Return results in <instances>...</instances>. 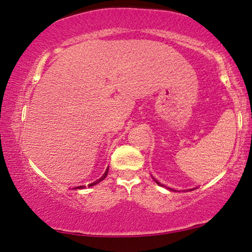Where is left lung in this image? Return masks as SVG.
I'll return each instance as SVG.
<instances>
[{"label": "left lung", "instance_id": "1", "mask_svg": "<svg viewBox=\"0 0 252 252\" xmlns=\"http://www.w3.org/2000/svg\"><path fill=\"white\" fill-rule=\"evenodd\" d=\"M153 179H154V178H153ZM154 181H156V183H157L158 186H163V185H161L160 183H158V180H156V179H154ZM190 190H191V189H190Z\"/></svg>", "mask_w": 252, "mask_h": 252}]
</instances>
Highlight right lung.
<instances>
[{"mask_svg": "<svg viewBox=\"0 0 252 252\" xmlns=\"http://www.w3.org/2000/svg\"><path fill=\"white\" fill-rule=\"evenodd\" d=\"M107 175H108V169L106 170V172H104V173H103V175H102V177H101V178H100V179H98V180H95V181H94V183H92V184H90V185H89V187H92V186H94V185H96V184H99V183H100V181H102V180L104 179V178H106V177H107ZM84 187H86V186H79V187H76V188H79V189H82V188H84ZM76 188H74V189H76Z\"/></svg>", "mask_w": 252, "mask_h": 252, "instance_id": "add662e5", "label": "right lung"}]
</instances>
